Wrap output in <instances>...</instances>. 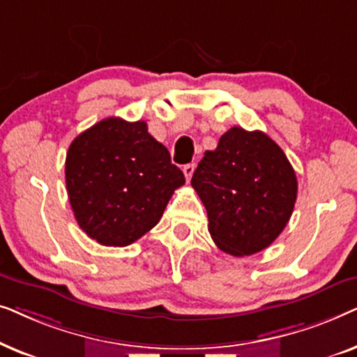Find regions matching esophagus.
Wrapping results in <instances>:
<instances>
[{"label": "esophagus", "instance_id": "esophagus-1", "mask_svg": "<svg viewBox=\"0 0 357 357\" xmlns=\"http://www.w3.org/2000/svg\"><path fill=\"white\" fill-rule=\"evenodd\" d=\"M193 172H195V164L183 165V174H185V178H187V182H190V180H192Z\"/></svg>", "mask_w": 357, "mask_h": 357}]
</instances>
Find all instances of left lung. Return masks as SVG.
<instances>
[{
	"label": "left lung",
	"instance_id": "left-lung-1",
	"mask_svg": "<svg viewBox=\"0 0 357 357\" xmlns=\"http://www.w3.org/2000/svg\"><path fill=\"white\" fill-rule=\"evenodd\" d=\"M206 208L208 231L222 252L253 255L289 221L297 178L282 149L263 131L234 126L206 151L192 177Z\"/></svg>",
	"mask_w": 357,
	"mask_h": 357
}]
</instances>
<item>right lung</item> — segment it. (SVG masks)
Masks as SVG:
<instances>
[{
	"label": "right lung",
	"instance_id": "1",
	"mask_svg": "<svg viewBox=\"0 0 357 357\" xmlns=\"http://www.w3.org/2000/svg\"><path fill=\"white\" fill-rule=\"evenodd\" d=\"M66 190L79 227L100 245L125 247L151 231L185 183L146 121L110 116L70 144Z\"/></svg>",
	"mask_w": 357,
	"mask_h": 357
}]
</instances>
